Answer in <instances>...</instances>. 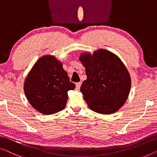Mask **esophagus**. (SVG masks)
<instances>
[{"label":"esophagus","instance_id":"esophagus-1","mask_svg":"<svg viewBox=\"0 0 157 157\" xmlns=\"http://www.w3.org/2000/svg\"><path fill=\"white\" fill-rule=\"evenodd\" d=\"M80 86H81V82L76 83V90H79V88H80Z\"/></svg>","mask_w":157,"mask_h":157}]
</instances>
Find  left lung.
<instances>
[{"instance_id":"1","label":"left lung","mask_w":157,"mask_h":157,"mask_svg":"<svg viewBox=\"0 0 157 157\" xmlns=\"http://www.w3.org/2000/svg\"><path fill=\"white\" fill-rule=\"evenodd\" d=\"M85 67L86 79L80 91L93 111L108 115L118 111L129 95L131 78L125 65L116 54L99 49L79 58Z\"/></svg>"}]
</instances>
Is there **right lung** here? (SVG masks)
I'll return each mask as SVG.
<instances>
[{"label": "right lung", "instance_id": "obj_1", "mask_svg": "<svg viewBox=\"0 0 157 157\" xmlns=\"http://www.w3.org/2000/svg\"><path fill=\"white\" fill-rule=\"evenodd\" d=\"M75 85L70 82L63 63L54 56H43L35 63L24 83V92L32 106L39 113L51 115L66 106L67 92Z\"/></svg>", "mask_w": 157, "mask_h": 157}]
</instances>
